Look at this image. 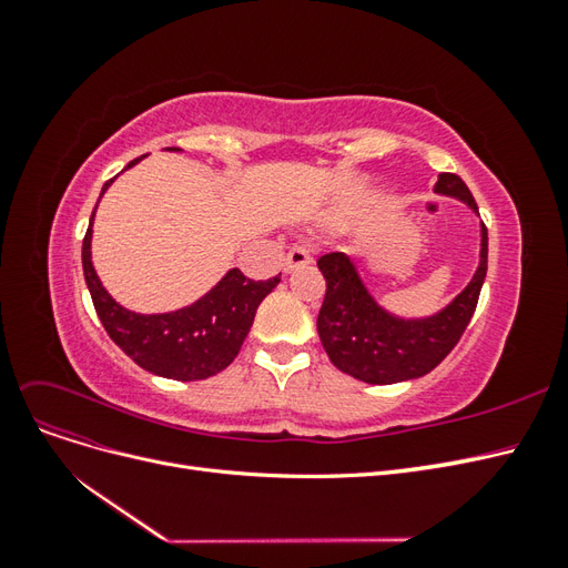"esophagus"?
<instances>
[{
  "label": "esophagus",
  "mask_w": 568,
  "mask_h": 568,
  "mask_svg": "<svg viewBox=\"0 0 568 568\" xmlns=\"http://www.w3.org/2000/svg\"><path fill=\"white\" fill-rule=\"evenodd\" d=\"M313 263V255H311V248L307 246H294L288 253H286V263H284V270L286 272H294L298 267H305Z\"/></svg>",
  "instance_id": "1"
}]
</instances>
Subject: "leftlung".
Wrapping results in <instances>:
<instances>
[{
  "mask_svg": "<svg viewBox=\"0 0 568 568\" xmlns=\"http://www.w3.org/2000/svg\"><path fill=\"white\" fill-rule=\"evenodd\" d=\"M434 192L478 213L469 186L453 173H440ZM317 267L326 280L317 332L334 367L365 384H398L438 367L467 329L488 270V230L480 225V261L471 282L443 311L419 320L384 311L346 253H326Z\"/></svg>",
  "mask_w": 568,
  "mask_h": 568,
  "instance_id": "1",
  "label": "left lung"
}]
</instances>
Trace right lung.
<instances>
[{
	"label": "right lung",
	"instance_id": "1",
	"mask_svg": "<svg viewBox=\"0 0 568 568\" xmlns=\"http://www.w3.org/2000/svg\"><path fill=\"white\" fill-rule=\"evenodd\" d=\"M170 151L180 149L173 146ZM142 159L144 156L130 161L128 168ZM113 180L101 189V196ZM94 213L90 217L88 234L82 239V272L92 294L94 311L115 346L142 369L175 382L209 379V376L232 365L251 329L257 305L280 284V274L267 282H253L244 277L242 270L234 267L209 294L175 313H132L111 298L94 272L90 251Z\"/></svg>",
	"mask_w": 568,
	"mask_h": 568
}]
</instances>
